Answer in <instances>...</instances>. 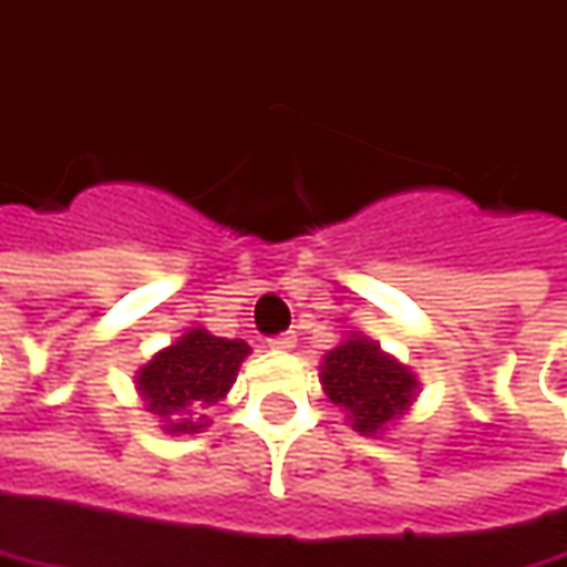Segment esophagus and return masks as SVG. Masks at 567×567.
Returning <instances> with one entry per match:
<instances>
[{
	"instance_id": "obj_1",
	"label": "esophagus",
	"mask_w": 567,
	"mask_h": 567,
	"mask_svg": "<svg viewBox=\"0 0 567 567\" xmlns=\"http://www.w3.org/2000/svg\"><path fill=\"white\" fill-rule=\"evenodd\" d=\"M295 342H298V339H295V332H282V336H272V339H269V346H272L276 352H291V349H295Z\"/></svg>"
}]
</instances>
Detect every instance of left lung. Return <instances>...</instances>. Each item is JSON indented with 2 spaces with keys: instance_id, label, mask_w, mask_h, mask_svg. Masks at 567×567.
<instances>
[{
  "instance_id": "obj_1",
  "label": "left lung",
  "mask_w": 567,
  "mask_h": 567,
  "mask_svg": "<svg viewBox=\"0 0 567 567\" xmlns=\"http://www.w3.org/2000/svg\"><path fill=\"white\" fill-rule=\"evenodd\" d=\"M323 393L361 434H383L415 400L419 378L361 332L346 336L320 364Z\"/></svg>"
}]
</instances>
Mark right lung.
Listing matches in <instances>:
<instances>
[{
	"instance_id": "add662e5",
	"label": "right lung",
	"mask_w": 567,
	"mask_h": 567,
	"mask_svg": "<svg viewBox=\"0 0 567 567\" xmlns=\"http://www.w3.org/2000/svg\"><path fill=\"white\" fill-rule=\"evenodd\" d=\"M247 355L250 346L244 339H221L193 327L138 368V396L167 434H196L209 425L203 412L228 396Z\"/></svg>"
}]
</instances>
